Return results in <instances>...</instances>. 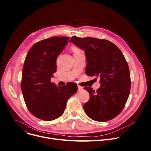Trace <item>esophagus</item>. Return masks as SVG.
<instances>
[{"label": "esophagus", "mask_w": 151, "mask_h": 151, "mask_svg": "<svg viewBox=\"0 0 151 151\" xmlns=\"http://www.w3.org/2000/svg\"><path fill=\"white\" fill-rule=\"evenodd\" d=\"M78 91H81V90H82L83 89V88L82 87H81V86H78Z\"/></svg>", "instance_id": "1"}]
</instances>
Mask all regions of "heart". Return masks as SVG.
Instances as JSON below:
<instances>
[{"label":"heart","instance_id":"heart-1","mask_svg":"<svg viewBox=\"0 0 151 151\" xmlns=\"http://www.w3.org/2000/svg\"><path fill=\"white\" fill-rule=\"evenodd\" d=\"M73 50L74 52H79V50H78V49H77L76 47H73Z\"/></svg>","mask_w":151,"mask_h":151}]
</instances>
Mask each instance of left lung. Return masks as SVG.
Returning <instances> with one entry per match:
<instances>
[{"label":"left lung","instance_id":"8db88e82","mask_svg":"<svg viewBox=\"0 0 151 151\" xmlns=\"http://www.w3.org/2000/svg\"><path fill=\"white\" fill-rule=\"evenodd\" d=\"M70 42L85 52L86 75L100 78L101 87L96 91L84 88L90 94L84 105L86 113L98 122L114 119L124 108L131 88L129 67L122 52L106 40L73 36Z\"/></svg>","mask_w":151,"mask_h":151}]
</instances>
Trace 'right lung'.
Masks as SVG:
<instances>
[{
  "mask_svg": "<svg viewBox=\"0 0 151 151\" xmlns=\"http://www.w3.org/2000/svg\"><path fill=\"white\" fill-rule=\"evenodd\" d=\"M69 37H53L34 44L26 57L21 88L26 105L35 117L50 121L64 112L66 103L77 92L75 83L57 86L50 82L56 72V60Z\"/></svg>",
  "mask_w": 151,
  "mask_h": 151,
  "instance_id": "1",
  "label": "right lung"
}]
</instances>
